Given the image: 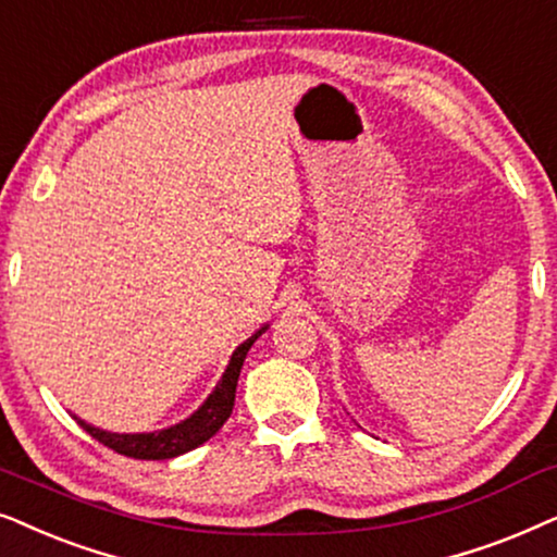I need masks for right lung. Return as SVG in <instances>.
<instances>
[{
	"mask_svg": "<svg viewBox=\"0 0 557 557\" xmlns=\"http://www.w3.org/2000/svg\"><path fill=\"white\" fill-rule=\"evenodd\" d=\"M267 329H259L255 336L244 341V344L236 348L232 361H228L224 376L216 384V389L211 392V397L206 399L203 407L198 412H193L188 420H183L181 425H173L168 430H160V433H139V435H119V433H107V430H99L94 425H86L84 420H78L81 425L91 438H96L103 446L116 450V454L127 458H143V461H162V458H175L181 454H188V450L203 446L206 441L213 438L219 433L221 425L228 420V414L234 410V397H236V382H239V372L244 359H247V351L251 344L262 336Z\"/></svg>",
	"mask_w": 557,
	"mask_h": 557,
	"instance_id": "obj_1",
	"label": "right lung"
}]
</instances>
